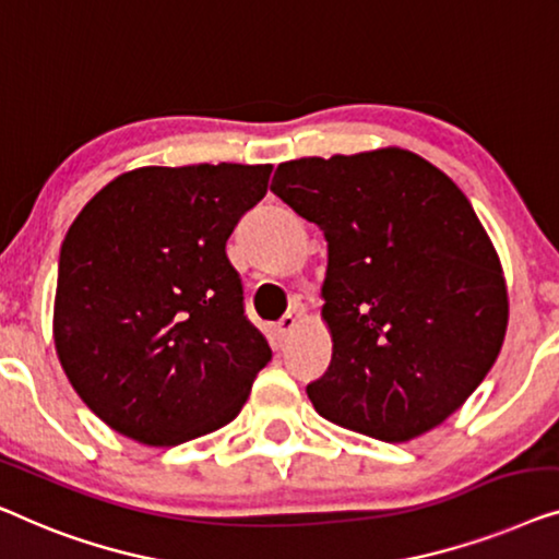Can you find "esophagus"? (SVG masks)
Wrapping results in <instances>:
<instances>
[{
    "instance_id": "34e87169",
    "label": "esophagus",
    "mask_w": 559,
    "mask_h": 559,
    "mask_svg": "<svg viewBox=\"0 0 559 559\" xmlns=\"http://www.w3.org/2000/svg\"><path fill=\"white\" fill-rule=\"evenodd\" d=\"M294 326H296L294 313H283V317L276 321V326H273V334H276L278 342H286L288 334L294 332Z\"/></svg>"
}]
</instances>
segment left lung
<instances>
[{"label":"left lung","mask_w":559,"mask_h":559,"mask_svg":"<svg viewBox=\"0 0 559 559\" xmlns=\"http://www.w3.org/2000/svg\"><path fill=\"white\" fill-rule=\"evenodd\" d=\"M271 192L329 242L332 365L309 400L336 426L403 443L459 411L499 357L509 301L459 187L405 148L278 164Z\"/></svg>","instance_id":"1"}]
</instances>
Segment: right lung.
Returning a JSON list of instances; mask_svg holds the SVG:
<instances>
[{
    "label": "right lung",
    "instance_id": "1",
    "mask_svg": "<svg viewBox=\"0 0 559 559\" xmlns=\"http://www.w3.org/2000/svg\"><path fill=\"white\" fill-rule=\"evenodd\" d=\"M271 164L144 167L85 204L62 240L55 347L106 426L179 445L230 423L271 347L246 317L227 238Z\"/></svg>",
    "mask_w": 559,
    "mask_h": 559
}]
</instances>
